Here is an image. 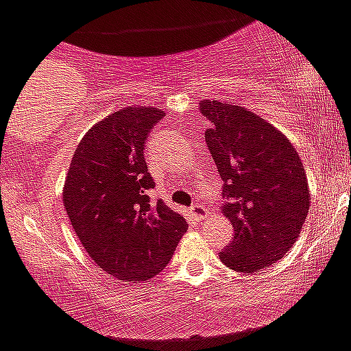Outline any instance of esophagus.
Wrapping results in <instances>:
<instances>
[{"label": "esophagus", "mask_w": 351, "mask_h": 351, "mask_svg": "<svg viewBox=\"0 0 351 351\" xmlns=\"http://www.w3.org/2000/svg\"><path fill=\"white\" fill-rule=\"evenodd\" d=\"M191 215L195 217L196 220H202L206 217V208L203 205H199V203H196V205L191 206Z\"/></svg>", "instance_id": "obj_1"}]
</instances>
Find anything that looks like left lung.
Instances as JSON below:
<instances>
[{
	"instance_id": "left-lung-1",
	"label": "left lung",
	"mask_w": 351,
	"mask_h": 351,
	"mask_svg": "<svg viewBox=\"0 0 351 351\" xmlns=\"http://www.w3.org/2000/svg\"><path fill=\"white\" fill-rule=\"evenodd\" d=\"M198 108L212 123L205 139L223 181L222 213L234 228L220 260L236 272L267 269L293 248L308 213L302 158L279 129L243 106L202 99Z\"/></svg>"
}]
</instances>
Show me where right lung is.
Here are the masks:
<instances>
[{"instance_id":"1","label":"right lung","mask_w":351,"mask_h":351,"mask_svg":"<svg viewBox=\"0 0 351 351\" xmlns=\"http://www.w3.org/2000/svg\"><path fill=\"white\" fill-rule=\"evenodd\" d=\"M163 115L153 106L110 113L86 132L66 170L62 198L73 231L117 281L155 278L188 229L181 213L149 199L153 179L143 149Z\"/></svg>"}]
</instances>
